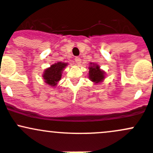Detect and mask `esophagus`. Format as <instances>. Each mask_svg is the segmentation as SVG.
Wrapping results in <instances>:
<instances>
[{"label":"esophagus","mask_w":153,"mask_h":153,"mask_svg":"<svg viewBox=\"0 0 153 153\" xmlns=\"http://www.w3.org/2000/svg\"><path fill=\"white\" fill-rule=\"evenodd\" d=\"M75 61L77 64H80L81 63V59L80 58H78V57H76V58H75Z\"/></svg>","instance_id":"34e87169"}]
</instances>
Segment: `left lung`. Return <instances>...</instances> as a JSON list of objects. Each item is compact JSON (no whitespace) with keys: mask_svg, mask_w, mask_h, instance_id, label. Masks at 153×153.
<instances>
[{"mask_svg":"<svg viewBox=\"0 0 153 153\" xmlns=\"http://www.w3.org/2000/svg\"><path fill=\"white\" fill-rule=\"evenodd\" d=\"M89 69V78L90 81H92L95 84H98L103 81V80L105 78V75H104L105 73L104 71L100 69L98 64L90 63Z\"/></svg>","mask_w":153,"mask_h":153,"instance_id":"8db88e82","label":"left lung"}]
</instances>
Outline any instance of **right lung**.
I'll return each mask as SVG.
<instances>
[{
    "mask_svg": "<svg viewBox=\"0 0 153 153\" xmlns=\"http://www.w3.org/2000/svg\"><path fill=\"white\" fill-rule=\"evenodd\" d=\"M67 66V63L57 62L51 65L50 67L44 71L43 78L47 84L51 86H55L62 76V71Z\"/></svg>",
    "mask_w": 153,
    "mask_h": 153,
    "instance_id": "1",
    "label": "right lung"
}]
</instances>
